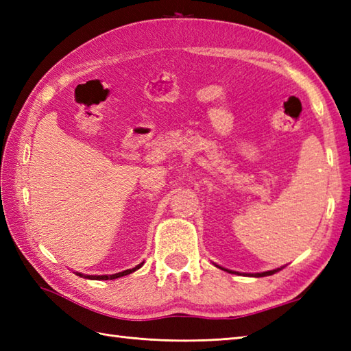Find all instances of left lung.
<instances>
[{"label": "left lung", "instance_id": "left-lung-1", "mask_svg": "<svg viewBox=\"0 0 351 351\" xmlns=\"http://www.w3.org/2000/svg\"><path fill=\"white\" fill-rule=\"evenodd\" d=\"M228 271V270H226ZM276 271H279V270H271V271H264V273H256V274H253V276H256V278H263V276H271V274H274Z\"/></svg>", "mask_w": 351, "mask_h": 351}]
</instances>
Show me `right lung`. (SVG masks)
Masks as SVG:
<instances>
[{"mask_svg": "<svg viewBox=\"0 0 351 351\" xmlns=\"http://www.w3.org/2000/svg\"><path fill=\"white\" fill-rule=\"evenodd\" d=\"M143 265V263L141 264H138L137 267H134V268H131V270H125V271H122V273H116V274H110V276H86L87 279H92V280H108V279H117V278H122V276H126V274H130V273H132V271H136V270H138V268ZM80 274V273H78ZM80 276H83V274H80Z\"/></svg>", "mask_w": 351, "mask_h": 351, "instance_id": "add662e5", "label": "right lung"}]
</instances>
